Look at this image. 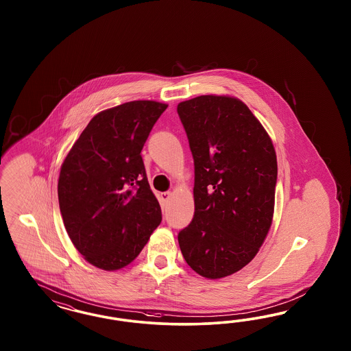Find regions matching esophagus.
I'll list each match as a JSON object with an SVG mask.
<instances>
[{
  "mask_svg": "<svg viewBox=\"0 0 351 351\" xmlns=\"http://www.w3.org/2000/svg\"><path fill=\"white\" fill-rule=\"evenodd\" d=\"M170 191H163V193H160V201H162V202H167V201L170 199Z\"/></svg>",
  "mask_w": 351,
  "mask_h": 351,
  "instance_id": "1",
  "label": "esophagus"
}]
</instances>
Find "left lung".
Here are the masks:
<instances>
[{
  "label": "left lung",
  "mask_w": 351,
  "mask_h": 351,
  "mask_svg": "<svg viewBox=\"0 0 351 351\" xmlns=\"http://www.w3.org/2000/svg\"><path fill=\"white\" fill-rule=\"evenodd\" d=\"M178 114L194 160V216L178 235L191 269L208 279L232 276L265 241L276 199V150L243 101L202 95Z\"/></svg>",
  "instance_id": "8db88e82"
}]
</instances>
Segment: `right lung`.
Segmentation results:
<instances>
[{"label":"right lung","mask_w":351,"mask_h":351,"mask_svg":"<svg viewBox=\"0 0 351 351\" xmlns=\"http://www.w3.org/2000/svg\"><path fill=\"white\" fill-rule=\"evenodd\" d=\"M166 108L135 100L97 113L62 165L64 226L78 252L99 269L128 265L162 221L140 153Z\"/></svg>","instance_id":"1"}]
</instances>
